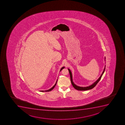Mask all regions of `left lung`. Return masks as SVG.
I'll use <instances>...</instances> for the list:
<instances>
[{"instance_id":"left-lung-1","label":"left lung","mask_w":125,"mask_h":125,"mask_svg":"<svg viewBox=\"0 0 125 125\" xmlns=\"http://www.w3.org/2000/svg\"><path fill=\"white\" fill-rule=\"evenodd\" d=\"M105 67L104 68V71L103 72H102V73L101 74V75L100 76V77H99V79L96 81L94 82L91 85H89L88 86L86 87H80L78 85H76L75 84H74V82H73V75H72V73H71V70L68 68V70L69 72L70 75V77H71V81L72 83V85L73 86V87L76 89L77 90H81V91H84V90H89L92 89L93 88H94V87L96 85V84L99 82V81L100 80V79H101V77L102 76L103 74H104L105 70Z\"/></svg>"}]
</instances>
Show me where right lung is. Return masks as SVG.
I'll list each match as a JSON object with an SVG mask.
<instances>
[{
  "instance_id": "1",
  "label": "right lung",
  "mask_w": 125,
  "mask_h": 125,
  "mask_svg": "<svg viewBox=\"0 0 125 125\" xmlns=\"http://www.w3.org/2000/svg\"><path fill=\"white\" fill-rule=\"evenodd\" d=\"M65 68V67H62V68H61V69L60 70V72L61 71H62V70L63 69V68ZM57 81H56V82L55 84H54V85L52 87V88H50V89H48V90H45V91H43V90H42V91H40V92H49L51 91V90H53V89H54V88L55 87V86L56 85V84H57Z\"/></svg>"
}]
</instances>
